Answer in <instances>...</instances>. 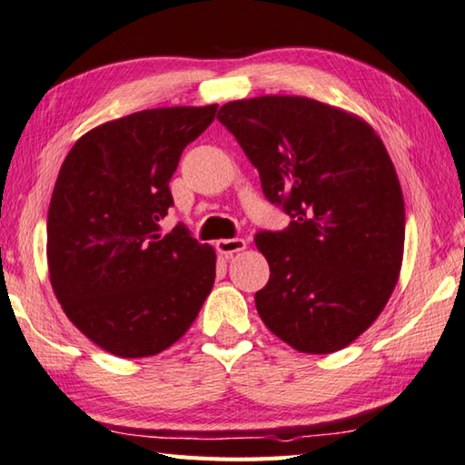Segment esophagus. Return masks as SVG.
I'll use <instances>...</instances> for the list:
<instances>
[{
	"instance_id": "esophagus-1",
	"label": "esophagus",
	"mask_w": 465,
	"mask_h": 465,
	"mask_svg": "<svg viewBox=\"0 0 465 465\" xmlns=\"http://www.w3.org/2000/svg\"><path fill=\"white\" fill-rule=\"evenodd\" d=\"M215 248H217V252L222 253V256L232 258L233 253H238V252H243V250H245V240H242V238L217 240V242H215Z\"/></svg>"
}]
</instances>
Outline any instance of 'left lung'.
Returning <instances> with one entry per match:
<instances>
[{"label": "left lung", "instance_id": "obj_1", "mask_svg": "<svg viewBox=\"0 0 465 465\" xmlns=\"http://www.w3.org/2000/svg\"><path fill=\"white\" fill-rule=\"evenodd\" d=\"M220 121L290 222L258 232L270 263L263 324L300 352L351 344L383 311L403 262L405 203L383 141L362 118L304 96H258Z\"/></svg>", "mask_w": 465, "mask_h": 465}]
</instances>
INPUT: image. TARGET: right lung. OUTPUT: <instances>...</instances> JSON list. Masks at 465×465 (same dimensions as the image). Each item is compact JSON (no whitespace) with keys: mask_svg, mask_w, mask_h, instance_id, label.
Listing matches in <instances>:
<instances>
[{"mask_svg":"<svg viewBox=\"0 0 465 465\" xmlns=\"http://www.w3.org/2000/svg\"><path fill=\"white\" fill-rule=\"evenodd\" d=\"M217 104L151 108L80 136L48 209L50 282L76 329L123 359L169 349L197 318L215 252L183 223L161 235L181 153Z\"/></svg>","mask_w":465,"mask_h":465,"instance_id":"add662e5","label":"right lung"}]
</instances>
